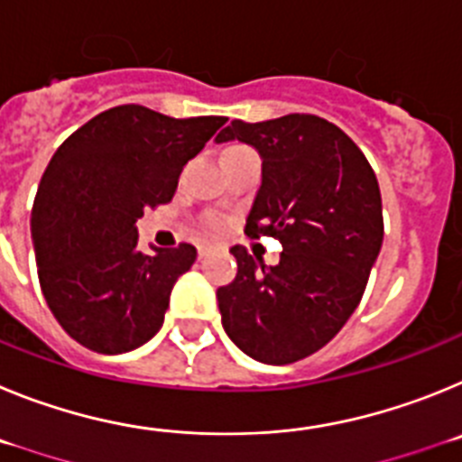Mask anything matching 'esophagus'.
Listing matches in <instances>:
<instances>
[{
    "mask_svg": "<svg viewBox=\"0 0 462 462\" xmlns=\"http://www.w3.org/2000/svg\"><path fill=\"white\" fill-rule=\"evenodd\" d=\"M206 256V247H199V259H203Z\"/></svg>",
    "mask_w": 462,
    "mask_h": 462,
    "instance_id": "obj_1",
    "label": "esophagus"
}]
</instances>
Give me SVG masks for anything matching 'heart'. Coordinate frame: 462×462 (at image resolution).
<instances>
[{
  "mask_svg": "<svg viewBox=\"0 0 462 462\" xmlns=\"http://www.w3.org/2000/svg\"><path fill=\"white\" fill-rule=\"evenodd\" d=\"M228 150H238V145H236V148H228ZM210 226H215V222H210Z\"/></svg>",
  "mask_w": 462,
  "mask_h": 462,
  "instance_id": "heart-1",
  "label": "heart"
}]
</instances>
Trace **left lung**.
<instances>
[{
  "label": "left lung",
  "mask_w": 462,
  "mask_h": 462,
  "mask_svg": "<svg viewBox=\"0 0 462 462\" xmlns=\"http://www.w3.org/2000/svg\"><path fill=\"white\" fill-rule=\"evenodd\" d=\"M226 141L263 159L245 234L273 236L282 254L266 266L231 247L238 275L217 289L222 326L254 361L287 365L319 352L361 303L383 240L377 175L340 126L305 113L234 120Z\"/></svg>",
  "instance_id": "obj_1"
}]
</instances>
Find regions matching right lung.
Masks as SVG:
<instances>
[{
	"label": "right lung",
	"mask_w": 462,
	"mask_h": 462,
	"mask_svg": "<svg viewBox=\"0 0 462 462\" xmlns=\"http://www.w3.org/2000/svg\"><path fill=\"white\" fill-rule=\"evenodd\" d=\"M224 122L125 104L85 122L52 154L32 208V240L41 291L73 340L125 354L157 336L196 250L180 243L145 254L136 222L173 199L182 166Z\"/></svg>",
	"instance_id": "obj_1"
}]
</instances>
